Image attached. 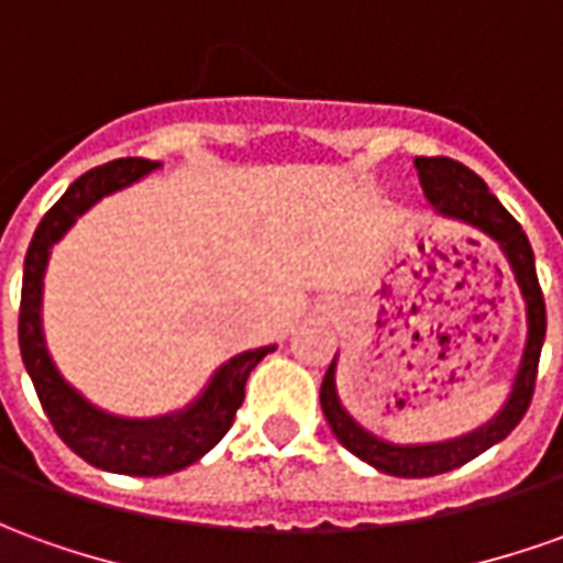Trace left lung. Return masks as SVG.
Listing matches in <instances>:
<instances>
[{
	"instance_id": "left-lung-1",
	"label": "left lung",
	"mask_w": 563,
	"mask_h": 563,
	"mask_svg": "<svg viewBox=\"0 0 563 563\" xmlns=\"http://www.w3.org/2000/svg\"><path fill=\"white\" fill-rule=\"evenodd\" d=\"M418 179L423 195L432 203V210L442 219H454L463 225L482 231L485 238L500 246L506 255L512 277L518 283V292L525 301V320H528V335H525V350L521 363L512 377V390L500 405V411L482 427L463 432L457 439L445 442H418V445H399L387 442L375 432H368L360 420L350 415L341 396H338V353L329 372L322 377L320 405L335 439L347 448L350 454L375 466L377 473L399 475V478H430L457 470L463 463L478 457L482 451L503 442L509 432L518 427V420L528 411L533 384H537V363H540L542 341H545V305H542L540 280H537V265H533V250H530L528 234L515 222L509 210L494 198L487 186L475 176L470 167L451 158H415Z\"/></svg>"
}]
</instances>
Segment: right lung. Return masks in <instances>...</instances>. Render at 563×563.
Here are the masks:
<instances>
[{"mask_svg": "<svg viewBox=\"0 0 563 563\" xmlns=\"http://www.w3.org/2000/svg\"><path fill=\"white\" fill-rule=\"evenodd\" d=\"M158 167V161L121 158L78 176L38 222L33 243L26 250V262H23L18 338H21L23 365L33 377L38 402L54 423L57 435L78 457L88 460L90 466L118 475H170L203 457L234 423L250 372L271 350H277L271 344V347L243 350L238 356H231L228 363L216 368L207 387L186 408L158 415V418L112 415L90 402L85 393H78L63 377L51 356L45 325H42V295H45L51 246L60 243L66 231L78 222V216L88 213L93 203L140 183Z\"/></svg>", "mask_w": 563, "mask_h": 563, "instance_id": "add662e5", "label": "right lung"}]
</instances>
